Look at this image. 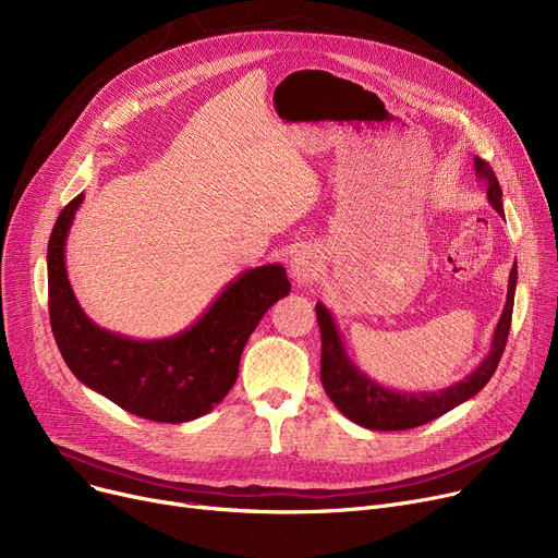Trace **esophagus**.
<instances>
[{
    "label": "esophagus",
    "mask_w": 558,
    "mask_h": 558,
    "mask_svg": "<svg viewBox=\"0 0 558 558\" xmlns=\"http://www.w3.org/2000/svg\"><path fill=\"white\" fill-rule=\"evenodd\" d=\"M320 269V255L312 246H301L289 259V274L299 284H312Z\"/></svg>",
    "instance_id": "obj_1"
}]
</instances>
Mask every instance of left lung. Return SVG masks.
Listing matches in <instances>:
<instances>
[{
  "label": "left lung",
  "mask_w": 558,
  "mask_h": 558,
  "mask_svg": "<svg viewBox=\"0 0 558 558\" xmlns=\"http://www.w3.org/2000/svg\"><path fill=\"white\" fill-rule=\"evenodd\" d=\"M475 173L477 179L486 183L488 203L495 208L497 215L505 217L502 208V187L497 183L490 165L482 158H475ZM515 282H518V267L513 262V269L509 274V291L507 303L502 310L500 320L490 341L488 355L482 364L465 375L452 387L441 391H396L377 385L373 377L362 373L355 362L345 353V345L337 330L335 318L324 303H316V318L320 328V383L328 398L335 402L339 412L353 423L379 429V432H398V429H412L425 425L438 416L448 414L457 404L471 400L480 393L488 379L493 377L497 364L502 360L509 328H511V314H513V296H515Z\"/></svg>",
  "instance_id": "obj_1"
}]
</instances>
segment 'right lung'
Here are the masks:
<instances>
[{
  "instance_id": "right-lung-1",
  "label": "right lung",
  "mask_w": 558,
  "mask_h": 558,
  "mask_svg": "<svg viewBox=\"0 0 558 558\" xmlns=\"http://www.w3.org/2000/svg\"><path fill=\"white\" fill-rule=\"evenodd\" d=\"M83 194L58 215L47 246L49 320L58 350L93 391L156 423L208 414L232 389L242 350L267 310L289 294L282 264L246 269L221 289L187 330L167 339H131L99 328L81 310L65 269V242Z\"/></svg>"
}]
</instances>
